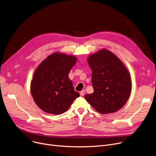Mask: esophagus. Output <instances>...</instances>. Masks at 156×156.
I'll return each instance as SVG.
<instances>
[{
    "mask_svg": "<svg viewBox=\"0 0 156 156\" xmlns=\"http://www.w3.org/2000/svg\"><path fill=\"white\" fill-rule=\"evenodd\" d=\"M80 95H81V96H83V95L85 94V90H81V91L80 92Z\"/></svg>",
    "mask_w": 156,
    "mask_h": 156,
    "instance_id": "esophagus-1",
    "label": "esophagus"
}]
</instances>
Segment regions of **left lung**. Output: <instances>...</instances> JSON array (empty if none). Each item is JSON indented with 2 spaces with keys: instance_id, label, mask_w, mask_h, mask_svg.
Returning <instances> with one entry per match:
<instances>
[{
  "instance_id": "obj_1",
  "label": "left lung",
  "mask_w": 156,
  "mask_h": 156,
  "mask_svg": "<svg viewBox=\"0 0 156 156\" xmlns=\"http://www.w3.org/2000/svg\"><path fill=\"white\" fill-rule=\"evenodd\" d=\"M94 92L85 99L101 114L116 112L123 107L132 91V80L118 57L106 49L90 55Z\"/></svg>"
}]
</instances>
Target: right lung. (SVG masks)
<instances>
[{
  "label": "right lung",
  "instance_id": "right-lung-1",
  "mask_svg": "<svg viewBox=\"0 0 156 156\" xmlns=\"http://www.w3.org/2000/svg\"><path fill=\"white\" fill-rule=\"evenodd\" d=\"M76 57L55 52L48 56L35 70L31 82V93L42 111L52 114L65 112L80 96L68 77Z\"/></svg>",
  "mask_w": 156,
  "mask_h": 156
}]
</instances>
